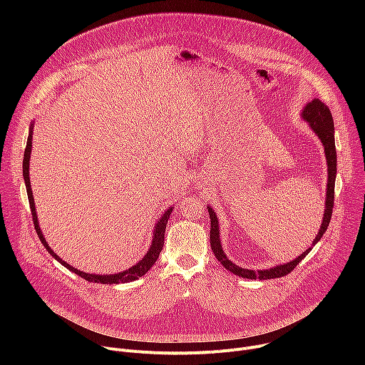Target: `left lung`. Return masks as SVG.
Wrapping results in <instances>:
<instances>
[{"label": "left lung", "instance_id": "left-lung-1", "mask_svg": "<svg viewBox=\"0 0 365 365\" xmlns=\"http://www.w3.org/2000/svg\"><path fill=\"white\" fill-rule=\"evenodd\" d=\"M300 117L303 121H306L310 127V130L314 131L318 138L321 140L322 145H324V151H325V158H327V166H328V182H327V196H325V211H324V217H322V224L321 228L315 237V240L312 241L310 247L303 251L299 257H296L294 259L289 263H283V264H277L274 267L270 269H264V270H250V269H244L241 266H237L235 263H232L231 259L227 257L222 244H221V232H220V222H218V217L215 214V211L212 207L207 205V212H210V218H211V234H210V241H211V248L215 254V257L218 258V262L231 273H234L235 276H240L242 279H258V280H270V279H277V277H283L286 274H289L292 270H294V267L302 262V259L310 252V250L315 247V244H318V241L322 238V235L325 234L329 222H331V217H332V207H334V189H335V178H336V150H335V128H334V120L331 115L329 108L325 106L322 101H319L318 98H314L310 102L306 103V107L302 110Z\"/></svg>", "mask_w": 365, "mask_h": 365}]
</instances>
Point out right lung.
Returning <instances> with one entry per match:
<instances>
[{
	"label": "right lung",
	"mask_w": 365,
	"mask_h": 365,
	"mask_svg": "<svg viewBox=\"0 0 365 365\" xmlns=\"http://www.w3.org/2000/svg\"><path fill=\"white\" fill-rule=\"evenodd\" d=\"M33 127L34 123L30 124L29 128V137H27V145L24 150V159H23V176H24V183H26V189H27V196H29V202H30V207H31V214H33V221H34V228L36 232L41 241V244L46 247V250L48 251V254L53 257L55 259L65 266L68 270L76 273L78 276H81L82 279L88 280V282H93V283H101V284H118V283H128V282H134L137 279H140L141 276H144L155 263V259H158L163 244H165V231H166V225H168V220L173 211V206H169L168 210L162 214V217L159 218V221L155 222L154 230H153V240L150 244L148 251L144 254V257L140 259V262L134 266H131L130 269L115 273V274H92V273H85L81 272L78 269H75L73 266L68 264L66 262L50 248V245L47 244L46 238L43 237V232L40 230L38 225V218H37V212H36V203H34V197H33V190H31V185H30V158H31V147H33Z\"/></svg>",
	"instance_id": "obj_1"
}]
</instances>
